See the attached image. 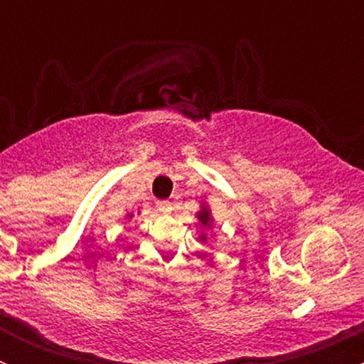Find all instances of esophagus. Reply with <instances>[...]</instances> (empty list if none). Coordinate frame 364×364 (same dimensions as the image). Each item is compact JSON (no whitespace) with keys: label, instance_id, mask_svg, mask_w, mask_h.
I'll return each mask as SVG.
<instances>
[{"label":"esophagus","instance_id":"1","mask_svg":"<svg viewBox=\"0 0 364 364\" xmlns=\"http://www.w3.org/2000/svg\"><path fill=\"white\" fill-rule=\"evenodd\" d=\"M156 208H159V211L165 213V215L172 211V204L168 203V200H159V203H156Z\"/></svg>","mask_w":364,"mask_h":364}]
</instances>
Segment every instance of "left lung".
Returning <instances> with one entry per match:
<instances>
[{
	"label": "left lung",
	"instance_id": "left-lung-1",
	"mask_svg": "<svg viewBox=\"0 0 364 364\" xmlns=\"http://www.w3.org/2000/svg\"><path fill=\"white\" fill-rule=\"evenodd\" d=\"M197 218H199V222L203 223L204 227H209L211 225V213H209V209L208 208H203L199 211V215H197ZM200 240L203 241H205V236L203 234V236H200Z\"/></svg>",
	"mask_w": 364,
	"mask_h": 364
}]
</instances>
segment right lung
Here are the masks:
<instances>
[{
  "label": "right lung",
  "mask_w": 364,
  "mask_h": 364,
  "mask_svg": "<svg viewBox=\"0 0 364 364\" xmlns=\"http://www.w3.org/2000/svg\"><path fill=\"white\" fill-rule=\"evenodd\" d=\"M128 218H132V215H128Z\"/></svg>",
  "instance_id": "add662e5"
}]
</instances>
